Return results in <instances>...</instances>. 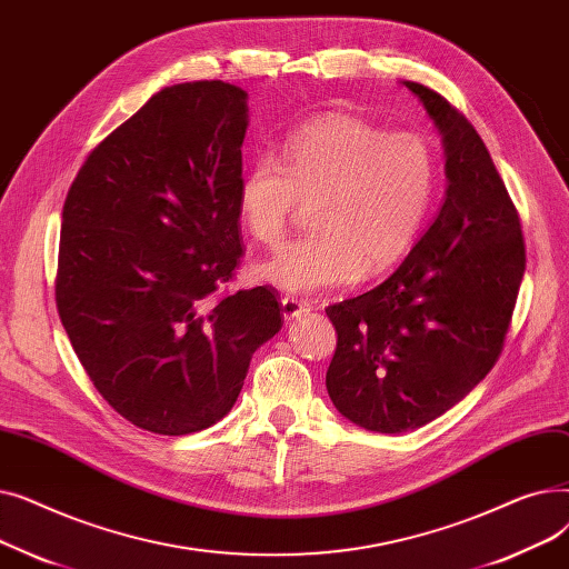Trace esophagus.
<instances>
[{
	"instance_id": "obj_1",
	"label": "esophagus",
	"mask_w": 569,
	"mask_h": 569,
	"mask_svg": "<svg viewBox=\"0 0 569 569\" xmlns=\"http://www.w3.org/2000/svg\"><path fill=\"white\" fill-rule=\"evenodd\" d=\"M309 311H311V305L305 300H297V297H283L281 300V313H283L286 322H290L295 318H302Z\"/></svg>"
}]
</instances>
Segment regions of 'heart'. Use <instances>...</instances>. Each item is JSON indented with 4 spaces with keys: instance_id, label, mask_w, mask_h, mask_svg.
Here are the masks:
<instances>
[{
    "instance_id": "1",
    "label": "heart",
    "mask_w": 569,
    "mask_h": 569,
    "mask_svg": "<svg viewBox=\"0 0 569 569\" xmlns=\"http://www.w3.org/2000/svg\"><path fill=\"white\" fill-rule=\"evenodd\" d=\"M433 196L427 138L327 114L290 133L277 159L258 157L247 168L237 209L256 242L277 247L300 202H313L316 232L258 262L253 274L288 295H316L399 262L420 237Z\"/></svg>"
}]
</instances>
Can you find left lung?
<instances>
[{
  "mask_svg": "<svg viewBox=\"0 0 569 569\" xmlns=\"http://www.w3.org/2000/svg\"><path fill=\"white\" fill-rule=\"evenodd\" d=\"M403 84L442 136L445 200L390 279L327 307L339 335L327 392L378 433L420 429L485 380L526 272L521 221L487 144L433 89Z\"/></svg>",
  "mask_w": 569,
  "mask_h": 569,
  "instance_id": "8db88e82",
  "label": "left lung"
}]
</instances>
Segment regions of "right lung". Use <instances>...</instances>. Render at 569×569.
I'll use <instances>...</instances> for the list:
<instances>
[{"mask_svg": "<svg viewBox=\"0 0 569 569\" xmlns=\"http://www.w3.org/2000/svg\"><path fill=\"white\" fill-rule=\"evenodd\" d=\"M247 99L221 80L163 87L94 147L64 202L59 318L99 395L144 431L217 425L283 325L274 288L217 295L242 258Z\"/></svg>", "mask_w": 569, "mask_h": 569, "instance_id": "obj_1", "label": "right lung"}]
</instances>
